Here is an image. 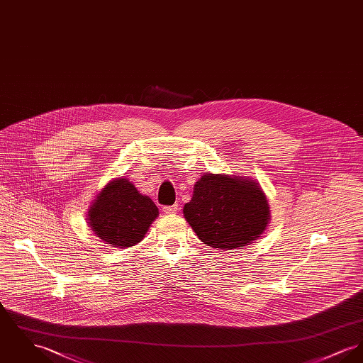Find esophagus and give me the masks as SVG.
I'll return each instance as SVG.
<instances>
[{"label":"esophagus","instance_id":"esophagus-1","mask_svg":"<svg viewBox=\"0 0 363 363\" xmlns=\"http://www.w3.org/2000/svg\"><path fill=\"white\" fill-rule=\"evenodd\" d=\"M177 211H179V205L177 203L170 205V206H164V212L167 215H174V213H177Z\"/></svg>","mask_w":363,"mask_h":363}]
</instances>
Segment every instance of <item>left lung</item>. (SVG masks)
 Segmentation results:
<instances>
[{
    "label": "left lung",
    "mask_w": 363,
    "mask_h": 363,
    "mask_svg": "<svg viewBox=\"0 0 363 363\" xmlns=\"http://www.w3.org/2000/svg\"><path fill=\"white\" fill-rule=\"evenodd\" d=\"M183 215L201 241L225 250L259 240L271 220L266 193L256 180L218 173L195 182Z\"/></svg>",
    "instance_id": "8db88e82"
}]
</instances>
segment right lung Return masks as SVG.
<instances>
[{
	"label": "right lung",
	"mask_w": 363,
	"mask_h": 363,
	"mask_svg": "<svg viewBox=\"0 0 363 363\" xmlns=\"http://www.w3.org/2000/svg\"><path fill=\"white\" fill-rule=\"evenodd\" d=\"M158 215L151 198L138 191L129 179L121 176L110 180L97 193L86 220L101 241L125 249L143 241Z\"/></svg>",
	"instance_id": "add662e5"
}]
</instances>
